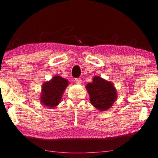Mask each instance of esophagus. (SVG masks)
Here are the masks:
<instances>
[{"instance_id": "obj_1", "label": "esophagus", "mask_w": 158, "mask_h": 158, "mask_svg": "<svg viewBox=\"0 0 158 158\" xmlns=\"http://www.w3.org/2000/svg\"><path fill=\"white\" fill-rule=\"evenodd\" d=\"M74 81H75V82L77 83V84H81V79H79V78L75 79V80H74Z\"/></svg>"}]
</instances>
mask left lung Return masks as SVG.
I'll list each match as a JSON object with an SVG mask.
<instances>
[{
    "label": "left lung",
    "mask_w": 158,
    "mask_h": 158,
    "mask_svg": "<svg viewBox=\"0 0 158 158\" xmlns=\"http://www.w3.org/2000/svg\"><path fill=\"white\" fill-rule=\"evenodd\" d=\"M85 89L90 95V103L100 111L107 110L117 99L114 84L100 77H93V82L89 83Z\"/></svg>",
    "instance_id": "obj_1"
}]
</instances>
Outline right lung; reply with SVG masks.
<instances>
[{
    "instance_id": "1",
    "label": "right lung",
    "mask_w": 158,
    "mask_h": 158,
    "mask_svg": "<svg viewBox=\"0 0 158 158\" xmlns=\"http://www.w3.org/2000/svg\"><path fill=\"white\" fill-rule=\"evenodd\" d=\"M68 84V80L58 75L44 83L42 87L40 102L51 109L56 107L60 103L63 93Z\"/></svg>"
}]
</instances>
